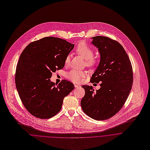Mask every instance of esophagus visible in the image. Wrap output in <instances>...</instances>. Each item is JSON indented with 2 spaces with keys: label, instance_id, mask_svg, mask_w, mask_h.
<instances>
[{
  "label": "esophagus",
  "instance_id": "1",
  "mask_svg": "<svg viewBox=\"0 0 150 150\" xmlns=\"http://www.w3.org/2000/svg\"><path fill=\"white\" fill-rule=\"evenodd\" d=\"M74 87H75L76 88H78V87H80V85H77V84H75V85H74Z\"/></svg>",
  "mask_w": 150,
  "mask_h": 150
}]
</instances>
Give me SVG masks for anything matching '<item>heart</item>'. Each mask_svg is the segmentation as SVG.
Here are the masks:
<instances>
[{
    "label": "heart",
    "mask_w": 150,
    "mask_h": 150,
    "mask_svg": "<svg viewBox=\"0 0 150 150\" xmlns=\"http://www.w3.org/2000/svg\"><path fill=\"white\" fill-rule=\"evenodd\" d=\"M76 52L86 59V65L90 67H93L98 64L99 60L96 57L93 56V49L84 42H79L76 48ZM70 60V55H68L66 58L64 63L66 65L69 64ZM86 76L84 71L71 70L66 73V77L69 80L76 83H80L82 81L84 77Z\"/></svg>",
    "instance_id": "1"
}]
</instances>
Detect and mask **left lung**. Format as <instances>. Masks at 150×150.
Listing matches in <instances>:
<instances>
[{
    "mask_svg": "<svg viewBox=\"0 0 150 150\" xmlns=\"http://www.w3.org/2000/svg\"><path fill=\"white\" fill-rule=\"evenodd\" d=\"M92 44L98 48L100 61L91 82H100V88L94 91L92 86H82L85 95L81 106L89 117L103 121L114 116L124 105L132 88L133 70L128 54L117 41L96 36L93 37Z\"/></svg>",
    "mask_w": 150,
    "mask_h": 150,
    "instance_id": "1",
    "label": "left lung"
}]
</instances>
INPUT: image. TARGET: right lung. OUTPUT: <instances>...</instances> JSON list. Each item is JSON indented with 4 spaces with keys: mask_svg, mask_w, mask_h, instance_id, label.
I'll use <instances>...</instances> for the list:
<instances>
[{
    "mask_svg": "<svg viewBox=\"0 0 150 150\" xmlns=\"http://www.w3.org/2000/svg\"><path fill=\"white\" fill-rule=\"evenodd\" d=\"M74 46L65 40L48 37L30 43L21 53L15 84L23 106L32 115L40 119L55 116L60 111L64 98L74 89L68 80L56 86L50 79L52 73L64 67Z\"/></svg>",
    "mask_w": 150,
    "mask_h": 150,
    "instance_id": "add662e5",
    "label": "right lung"
}]
</instances>
